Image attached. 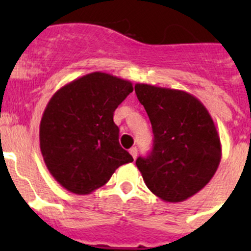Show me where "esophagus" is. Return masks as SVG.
I'll use <instances>...</instances> for the list:
<instances>
[{
	"mask_svg": "<svg viewBox=\"0 0 251 251\" xmlns=\"http://www.w3.org/2000/svg\"><path fill=\"white\" fill-rule=\"evenodd\" d=\"M129 153H130V154H132L133 158L136 159V158H137V153H138V151H137L136 147H132V148H130V150H129Z\"/></svg>",
	"mask_w": 251,
	"mask_h": 251,
	"instance_id": "esophagus-1",
	"label": "esophagus"
}]
</instances>
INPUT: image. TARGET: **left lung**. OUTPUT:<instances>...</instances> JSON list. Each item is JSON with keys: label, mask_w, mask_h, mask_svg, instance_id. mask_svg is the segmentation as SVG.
Instances as JSON below:
<instances>
[{"label": "left lung", "mask_w": 251, "mask_h": 251, "mask_svg": "<svg viewBox=\"0 0 251 251\" xmlns=\"http://www.w3.org/2000/svg\"><path fill=\"white\" fill-rule=\"evenodd\" d=\"M153 130V148L136 165L146 185L166 202H182L202 190L221 161V142L211 115L183 90L136 84Z\"/></svg>", "instance_id": "1"}]
</instances>
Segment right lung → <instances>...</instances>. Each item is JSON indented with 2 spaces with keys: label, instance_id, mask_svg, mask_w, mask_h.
<instances>
[{
  "label": "right lung",
  "instance_id": "right-lung-1",
  "mask_svg": "<svg viewBox=\"0 0 251 251\" xmlns=\"http://www.w3.org/2000/svg\"><path fill=\"white\" fill-rule=\"evenodd\" d=\"M133 92L132 83L95 72L60 88L40 122V150L49 172L68 191L89 195L115 170L133 162L119 145L114 110Z\"/></svg>",
  "mask_w": 251,
  "mask_h": 251
}]
</instances>
